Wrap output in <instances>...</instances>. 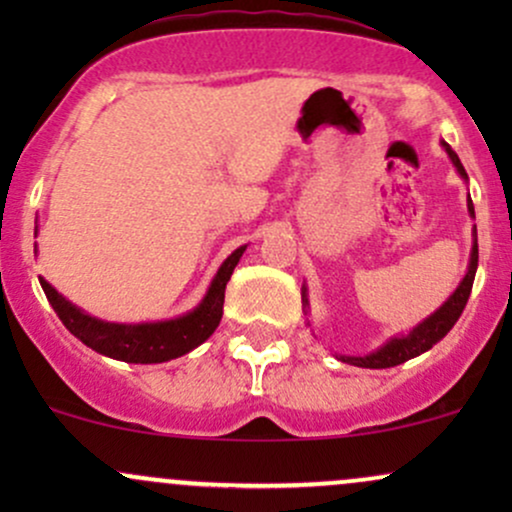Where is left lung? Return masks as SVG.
<instances>
[{"instance_id":"left-lung-1","label":"left lung","mask_w":512,"mask_h":512,"mask_svg":"<svg viewBox=\"0 0 512 512\" xmlns=\"http://www.w3.org/2000/svg\"><path fill=\"white\" fill-rule=\"evenodd\" d=\"M443 149L448 151L452 166L457 168V173H460L462 178L467 180L464 166L460 163V158H457L455 151L450 149V144L443 142ZM467 209H469V214L474 216L472 199L467 202ZM477 264H479V245H477V226H474V245H472V257H469L467 274H464L460 286H457L455 293H452L448 301L440 305L436 313L428 315L424 322H419V325H416L409 334H402V337H392L390 342L380 346V349L373 351V354L339 356V361L351 363V366H358V368H392V366H399V363L409 361V358L424 354V351L431 349L433 344H438L440 339H443L445 334L452 330V325L460 320L464 305H467V301H469V293H472L474 274H477ZM301 296H303V305H308V293H305V286H303Z\"/></svg>"}]
</instances>
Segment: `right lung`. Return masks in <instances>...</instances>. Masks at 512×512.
<instances>
[{
  "label": "right lung",
  "mask_w": 512,
  "mask_h": 512,
  "mask_svg": "<svg viewBox=\"0 0 512 512\" xmlns=\"http://www.w3.org/2000/svg\"><path fill=\"white\" fill-rule=\"evenodd\" d=\"M245 248L248 245H240L238 250H233L226 257V262L221 264L214 281H211L207 296L202 298V303L192 313L166 322H142V325L105 322L69 303L45 279H40V286H43L45 296L55 308L57 317L64 322V327L76 339L91 346L93 351L125 363H163L197 349L219 327L223 315V293H226L228 279H231Z\"/></svg>",
  "instance_id": "add662e5"
}]
</instances>
